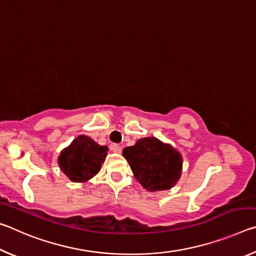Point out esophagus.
Masks as SVG:
<instances>
[{"instance_id": "1", "label": "esophagus", "mask_w": 256, "mask_h": 256, "mask_svg": "<svg viewBox=\"0 0 256 256\" xmlns=\"http://www.w3.org/2000/svg\"><path fill=\"white\" fill-rule=\"evenodd\" d=\"M110 149L114 151V152H116V154L122 152V146H118V144H112L110 146Z\"/></svg>"}]
</instances>
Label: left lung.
Instances as JSON below:
<instances>
[{"instance_id":"obj_1","label":"left lung","mask_w":256,"mask_h":256,"mask_svg":"<svg viewBox=\"0 0 256 256\" xmlns=\"http://www.w3.org/2000/svg\"><path fill=\"white\" fill-rule=\"evenodd\" d=\"M123 156L136 180L150 192L170 190L180 178L183 168L180 152L157 138H140L134 146H126Z\"/></svg>"}]
</instances>
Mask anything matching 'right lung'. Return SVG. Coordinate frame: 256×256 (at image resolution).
Instances as JSON below:
<instances>
[{
    "instance_id": "1",
    "label": "right lung",
    "mask_w": 256,
    "mask_h": 256,
    "mask_svg": "<svg viewBox=\"0 0 256 256\" xmlns=\"http://www.w3.org/2000/svg\"><path fill=\"white\" fill-rule=\"evenodd\" d=\"M107 151L106 146L98 144L92 138L82 134L60 151L58 159L60 170L72 182L84 183L98 174Z\"/></svg>"
}]
</instances>
